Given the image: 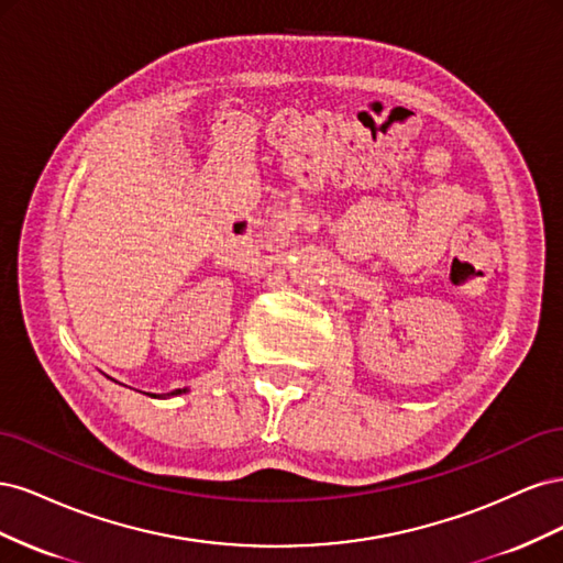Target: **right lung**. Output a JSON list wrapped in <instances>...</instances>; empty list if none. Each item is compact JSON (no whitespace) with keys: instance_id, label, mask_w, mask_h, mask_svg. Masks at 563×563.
<instances>
[{"instance_id":"right-lung-1","label":"right lung","mask_w":563,"mask_h":563,"mask_svg":"<svg viewBox=\"0 0 563 563\" xmlns=\"http://www.w3.org/2000/svg\"><path fill=\"white\" fill-rule=\"evenodd\" d=\"M183 391H185V389H176V391H172V395H183Z\"/></svg>"}]
</instances>
